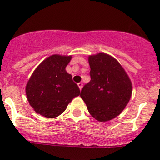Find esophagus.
<instances>
[{"instance_id": "obj_1", "label": "esophagus", "mask_w": 160, "mask_h": 160, "mask_svg": "<svg viewBox=\"0 0 160 160\" xmlns=\"http://www.w3.org/2000/svg\"><path fill=\"white\" fill-rule=\"evenodd\" d=\"M77 84H78V87H79V88H80V90H81L82 88H83V83H81V82H80V83H78Z\"/></svg>"}]
</instances>
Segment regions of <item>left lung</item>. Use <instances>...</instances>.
<instances>
[{
    "label": "left lung",
    "mask_w": 160,
    "mask_h": 160,
    "mask_svg": "<svg viewBox=\"0 0 160 160\" xmlns=\"http://www.w3.org/2000/svg\"><path fill=\"white\" fill-rule=\"evenodd\" d=\"M91 81L85 85L80 97L91 115L101 122L118 117L130 100L132 85L123 67L106 53L89 55Z\"/></svg>",
    "instance_id": "8db88e82"
}]
</instances>
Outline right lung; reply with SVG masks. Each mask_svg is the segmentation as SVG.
Instances as JSON below:
<instances>
[{
  "label": "right lung",
  "instance_id": "right-lung-1",
  "mask_svg": "<svg viewBox=\"0 0 160 160\" xmlns=\"http://www.w3.org/2000/svg\"><path fill=\"white\" fill-rule=\"evenodd\" d=\"M72 56L53 54L36 67L26 85V95L37 114L53 118L62 114L80 88L65 68Z\"/></svg>",
  "mask_w": 160,
  "mask_h": 160
}]
</instances>
